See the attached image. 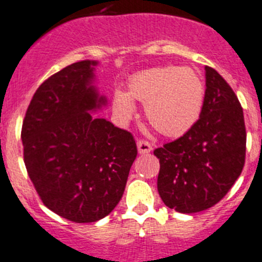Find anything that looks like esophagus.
I'll return each mask as SVG.
<instances>
[{"mask_svg":"<svg viewBox=\"0 0 262 262\" xmlns=\"http://www.w3.org/2000/svg\"><path fill=\"white\" fill-rule=\"evenodd\" d=\"M137 148H138V152L140 154H148V152L152 150L151 143H148L147 141H138L137 142Z\"/></svg>","mask_w":262,"mask_h":262,"instance_id":"obj_1","label":"esophagus"}]
</instances>
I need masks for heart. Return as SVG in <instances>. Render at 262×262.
<instances>
[{
  "mask_svg": "<svg viewBox=\"0 0 262 262\" xmlns=\"http://www.w3.org/2000/svg\"><path fill=\"white\" fill-rule=\"evenodd\" d=\"M134 100L145 103L146 117L159 133L180 137L200 119L205 102V84L190 68H150L132 75L128 93H115L114 110L120 119L126 120L134 114Z\"/></svg>",
  "mask_w": 262,
  "mask_h": 262,
  "instance_id": "b5f03b06",
  "label": "heart"
}]
</instances>
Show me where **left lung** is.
Instances as JSON below:
<instances>
[{
	"instance_id": "obj_1",
	"label": "left lung",
	"mask_w": 262,
	"mask_h": 262,
	"mask_svg": "<svg viewBox=\"0 0 262 262\" xmlns=\"http://www.w3.org/2000/svg\"><path fill=\"white\" fill-rule=\"evenodd\" d=\"M205 78L200 119L183 137L154 150L160 163V199L184 214L206 210L221 201L246 160V125L237 96L213 68L205 67Z\"/></svg>"
}]
</instances>
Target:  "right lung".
Listing matches in <instances>:
<instances>
[{
    "instance_id": "add662e5",
    "label": "right lung",
    "mask_w": 262,
    "mask_h": 262,
    "mask_svg": "<svg viewBox=\"0 0 262 262\" xmlns=\"http://www.w3.org/2000/svg\"><path fill=\"white\" fill-rule=\"evenodd\" d=\"M98 63L79 61L49 77L22 125L25 164L37 194L75 223L96 222L114 210L137 157L129 132L93 116L108 103L95 86Z\"/></svg>"
}]
</instances>
